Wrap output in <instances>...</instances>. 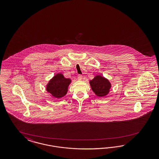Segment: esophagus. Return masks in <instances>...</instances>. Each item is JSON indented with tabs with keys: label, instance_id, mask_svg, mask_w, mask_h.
<instances>
[{
	"label": "esophagus",
	"instance_id": "1",
	"mask_svg": "<svg viewBox=\"0 0 159 159\" xmlns=\"http://www.w3.org/2000/svg\"><path fill=\"white\" fill-rule=\"evenodd\" d=\"M82 77H83V76H82V75H79L77 76V78H78V79H79V80H82Z\"/></svg>",
	"mask_w": 159,
	"mask_h": 159
}]
</instances>
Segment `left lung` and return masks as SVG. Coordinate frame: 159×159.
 <instances>
[{"label": "left lung", "instance_id": "1", "mask_svg": "<svg viewBox=\"0 0 159 159\" xmlns=\"http://www.w3.org/2000/svg\"><path fill=\"white\" fill-rule=\"evenodd\" d=\"M90 84L92 90L97 96L102 97L106 96L111 88V84L109 81L101 76H96L91 81Z\"/></svg>", "mask_w": 159, "mask_h": 159}]
</instances>
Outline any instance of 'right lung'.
Returning <instances> with one entry per match:
<instances>
[{
  "label": "right lung",
  "mask_w": 159,
  "mask_h": 159,
  "mask_svg": "<svg viewBox=\"0 0 159 159\" xmlns=\"http://www.w3.org/2000/svg\"><path fill=\"white\" fill-rule=\"evenodd\" d=\"M70 83L69 79H66L63 75L59 73L49 82L47 86V90L52 96L61 98L66 94L67 87Z\"/></svg>",
  "instance_id": "add662e5"
}]
</instances>
